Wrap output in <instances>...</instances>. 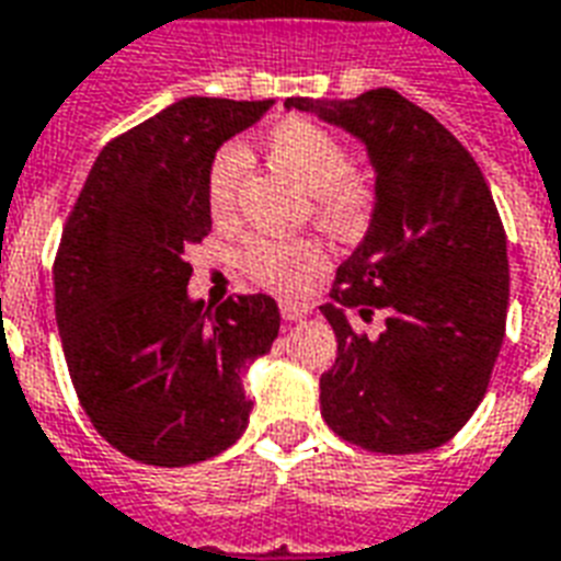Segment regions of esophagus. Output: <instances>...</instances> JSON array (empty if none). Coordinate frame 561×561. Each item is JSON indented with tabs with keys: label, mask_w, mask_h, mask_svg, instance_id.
Segmentation results:
<instances>
[{
	"label": "esophagus",
	"mask_w": 561,
	"mask_h": 561,
	"mask_svg": "<svg viewBox=\"0 0 561 561\" xmlns=\"http://www.w3.org/2000/svg\"><path fill=\"white\" fill-rule=\"evenodd\" d=\"M280 317H284L286 322L305 320V317H308V305H298V301H280Z\"/></svg>",
	"instance_id": "34e87169"
}]
</instances>
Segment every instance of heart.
<instances>
[{
    "mask_svg": "<svg viewBox=\"0 0 561 561\" xmlns=\"http://www.w3.org/2000/svg\"><path fill=\"white\" fill-rule=\"evenodd\" d=\"M263 151L280 173L313 194V215L334 236H358L376 208V191L367 175L350 167L343 142L305 116H286L263 134ZM244 173V151L227 146L208 170V211L227 220L236 208ZM325 253L310 239H251L241 248V268L265 289L293 296L320 275Z\"/></svg>",
    "mask_w": 561,
    "mask_h": 561,
    "instance_id": "b5f03b06",
    "label": "heart"
}]
</instances>
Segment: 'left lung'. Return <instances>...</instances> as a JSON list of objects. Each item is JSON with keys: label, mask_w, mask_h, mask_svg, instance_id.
<instances>
[{"label": "left lung", "mask_w": 561, "mask_h": 561, "mask_svg": "<svg viewBox=\"0 0 561 561\" xmlns=\"http://www.w3.org/2000/svg\"><path fill=\"white\" fill-rule=\"evenodd\" d=\"M286 107L350 130L376 173L367 236L320 308L337 337L322 419L367 451L439 448L484 398L508 317V241L481 167L394 89ZM374 316L370 339L357 325Z\"/></svg>", "instance_id": "1"}]
</instances>
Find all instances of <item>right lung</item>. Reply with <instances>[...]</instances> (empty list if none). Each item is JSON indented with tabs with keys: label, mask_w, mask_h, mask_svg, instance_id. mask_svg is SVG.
<instances>
[{
	"label": "right lung",
	"mask_w": 561,
	"mask_h": 561,
	"mask_svg": "<svg viewBox=\"0 0 561 561\" xmlns=\"http://www.w3.org/2000/svg\"><path fill=\"white\" fill-rule=\"evenodd\" d=\"M275 101L182 98L110 140L73 203L53 263L56 322L73 391L116 451L191 466L248 427L241 374L272 350V296H187L191 244L211 230L215 151Z\"/></svg>",
	"instance_id": "obj_1"
}]
</instances>
